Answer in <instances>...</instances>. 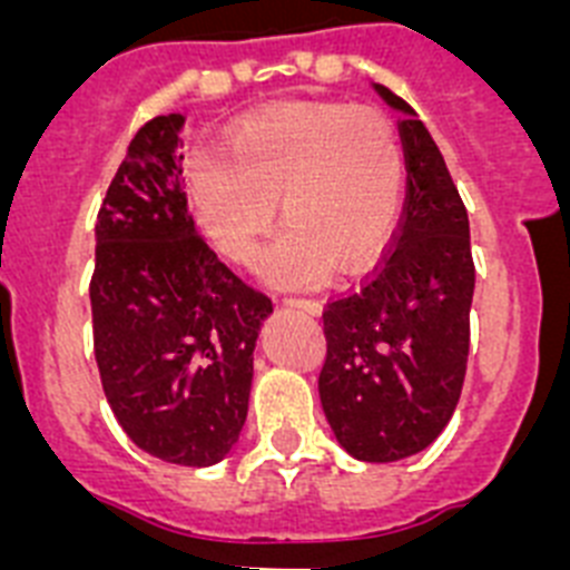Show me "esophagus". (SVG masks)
<instances>
[{"label": "esophagus", "instance_id": "esophagus-1", "mask_svg": "<svg viewBox=\"0 0 570 570\" xmlns=\"http://www.w3.org/2000/svg\"><path fill=\"white\" fill-rule=\"evenodd\" d=\"M285 305L294 311H302V314H311V316L322 314V302H316V299H285Z\"/></svg>", "mask_w": 570, "mask_h": 570}]
</instances>
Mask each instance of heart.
<instances>
[{
	"label": "heart",
	"instance_id": "obj_1",
	"mask_svg": "<svg viewBox=\"0 0 570 570\" xmlns=\"http://www.w3.org/2000/svg\"><path fill=\"white\" fill-rule=\"evenodd\" d=\"M196 219L219 254L256 265L279 205L285 236L268 256L276 285H314L374 265L400 225L405 154L385 114L351 105H294L250 119L225 156L188 176Z\"/></svg>",
	"mask_w": 570,
	"mask_h": 570
}]
</instances>
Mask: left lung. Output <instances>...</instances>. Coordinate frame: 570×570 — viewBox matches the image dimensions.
Listing matches in <instances>:
<instances>
[{
    "mask_svg": "<svg viewBox=\"0 0 570 570\" xmlns=\"http://www.w3.org/2000/svg\"><path fill=\"white\" fill-rule=\"evenodd\" d=\"M407 203L394 250L374 279L328 302L320 400L336 442L362 462L425 451L454 416L471 342L473 259L465 205L445 159L405 99Z\"/></svg>",
    "mask_w": 570,
    "mask_h": 570,
    "instance_id": "left-lung-1",
    "label": "left lung"
}]
</instances>
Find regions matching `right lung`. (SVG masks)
I'll use <instances>...</instances> for the list:
<instances>
[{
	"label": "right lung",
	"instance_id": "obj_1",
	"mask_svg": "<svg viewBox=\"0 0 570 570\" xmlns=\"http://www.w3.org/2000/svg\"><path fill=\"white\" fill-rule=\"evenodd\" d=\"M183 128V114H165L130 139L99 208L90 311L105 396L130 442L208 468L239 440L274 305L196 234Z\"/></svg>",
	"mask_w": 570,
	"mask_h": 570
}]
</instances>
